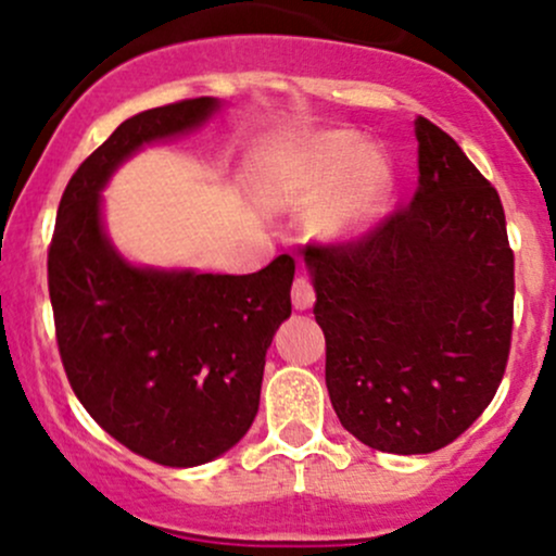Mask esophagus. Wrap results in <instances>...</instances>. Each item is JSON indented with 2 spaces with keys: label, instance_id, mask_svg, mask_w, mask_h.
Wrapping results in <instances>:
<instances>
[{
  "label": "esophagus",
  "instance_id": "34e87169",
  "mask_svg": "<svg viewBox=\"0 0 556 556\" xmlns=\"http://www.w3.org/2000/svg\"><path fill=\"white\" fill-rule=\"evenodd\" d=\"M316 300V292H314V285L308 282V279L298 277L295 282H292V305H295L298 311H305L311 308Z\"/></svg>",
  "mask_w": 556,
  "mask_h": 556
}]
</instances>
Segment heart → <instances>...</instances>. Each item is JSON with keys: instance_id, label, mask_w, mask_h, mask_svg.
Wrapping results in <instances>:
<instances>
[{"instance_id": "heart-1", "label": "heart", "mask_w": 556, "mask_h": 556, "mask_svg": "<svg viewBox=\"0 0 556 556\" xmlns=\"http://www.w3.org/2000/svg\"><path fill=\"white\" fill-rule=\"evenodd\" d=\"M305 164L316 190L337 193L334 208L324 222V232L337 240L358 235L374 219L392 182L381 151L358 146L350 132H327L316 138Z\"/></svg>"}]
</instances>
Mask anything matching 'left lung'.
Masks as SVG:
<instances>
[{
    "instance_id": "8db88e82",
    "label": "left lung",
    "mask_w": 556,
    "mask_h": 556,
    "mask_svg": "<svg viewBox=\"0 0 556 556\" xmlns=\"http://www.w3.org/2000/svg\"><path fill=\"white\" fill-rule=\"evenodd\" d=\"M418 193L355 240L311 242L327 389L340 424L392 455L473 426L513 342L515 253L500 193L460 146L416 119Z\"/></svg>"
}]
</instances>
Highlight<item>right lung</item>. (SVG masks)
Wrapping results in <instances>:
<instances>
[{
	"instance_id": "add662e5",
	"label": "right lung",
	"mask_w": 556,
	"mask_h": 556,
	"mask_svg": "<svg viewBox=\"0 0 556 556\" xmlns=\"http://www.w3.org/2000/svg\"><path fill=\"white\" fill-rule=\"evenodd\" d=\"M214 110L201 96L125 119L70 177L49 242L56 348L75 397L119 444L169 468L214 460L251 429L266 350L292 311L295 258L240 277L136 269L104 238L99 190L138 146Z\"/></svg>"
}]
</instances>
